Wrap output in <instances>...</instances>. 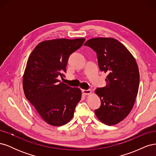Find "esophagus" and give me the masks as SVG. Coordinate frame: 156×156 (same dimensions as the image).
<instances>
[{
    "instance_id": "obj_1",
    "label": "esophagus",
    "mask_w": 156,
    "mask_h": 156,
    "mask_svg": "<svg viewBox=\"0 0 156 156\" xmlns=\"http://www.w3.org/2000/svg\"><path fill=\"white\" fill-rule=\"evenodd\" d=\"M83 93L84 95H88L92 93L91 90H83Z\"/></svg>"
}]
</instances>
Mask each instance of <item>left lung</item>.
I'll list each match as a JSON object with an SVG mask.
<instances>
[{"label": "left lung", "mask_w": 156, "mask_h": 156, "mask_svg": "<svg viewBox=\"0 0 156 156\" xmlns=\"http://www.w3.org/2000/svg\"><path fill=\"white\" fill-rule=\"evenodd\" d=\"M84 45L96 52L99 68L107 73L106 86L95 90L101 100V106L95 114L103 124H119L129 115L137 96V64L128 49L115 38L95 37Z\"/></svg>", "instance_id": "8db88e82"}]
</instances>
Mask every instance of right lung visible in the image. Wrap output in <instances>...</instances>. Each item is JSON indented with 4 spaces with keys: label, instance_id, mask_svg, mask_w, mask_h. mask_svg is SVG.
I'll return each mask as SVG.
<instances>
[{
    "label": "right lung",
    "instance_id": "right-lung-1",
    "mask_svg": "<svg viewBox=\"0 0 156 156\" xmlns=\"http://www.w3.org/2000/svg\"><path fill=\"white\" fill-rule=\"evenodd\" d=\"M85 39H55L40 42L27 60L23 77L25 97L47 123L61 126L73 116L81 99V90L60 83L69 55L79 49Z\"/></svg>",
    "mask_w": 156,
    "mask_h": 156
}]
</instances>
